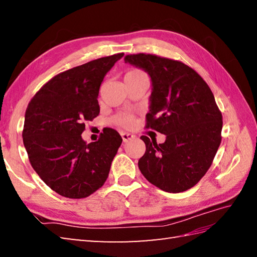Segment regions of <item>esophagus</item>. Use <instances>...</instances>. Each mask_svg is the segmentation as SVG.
I'll return each mask as SVG.
<instances>
[{
  "label": "esophagus",
  "instance_id": "34e87169",
  "mask_svg": "<svg viewBox=\"0 0 257 257\" xmlns=\"http://www.w3.org/2000/svg\"><path fill=\"white\" fill-rule=\"evenodd\" d=\"M121 137H122V140L124 141V143H127V141L134 139L135 136L132 135V134H129V133H121Z\"/></svg>",
  "mask_w": 257,
  "mask_h": 257
}]
</instances>
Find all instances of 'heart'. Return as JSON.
<instances>
[{
  "mask_svg": "<svg viewBox=\"0 0 257 257\" xmlns=\"http://www.w3.org/2000/svg\"><path fill=\"white\" fill-rule=\"evenodd\" d=\"M141 76H146L144 72H141L139 69H132L130 72H128L124 76V79L128 78H136V77H141ZM112 122L117 125H120V127L123 128H130L134 124L135 120L132 114H129L127 112H120L116 114L112 118Z\"/></svg>",
  "mask_w": 257,
  "mask_h": 257,
  "instance_id": "1",
  "label": "heart"
}]
</instances>
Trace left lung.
Segmentation results:
<instances>
[{
	"instance_id": "8db88e82",
	"label": "left lung",
	"mask_w": 257,
	"mask_h": 257,
	"mask_svg": "<svg viewBox=\"0 0 257 257\" xmlns=\"http://www.w3.org/2000/svg\"><path fill=\"white\" fill-rule=\"evenodd\" d=\"M124 61L152 80L146 129L166 135L163 144L141 136L146 152L138 161L144 177L166 192L179 193L209 170L222 140V112L205 80L184 63L154 54H130Z\"/></svg>"
}]
</instances>
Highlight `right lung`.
<instances>
[{
    "mask_svg": "<svg viewBox=\"0 0 257 257\" xmlns=\"http://www.w3.org/2000/svg\"><path fill=\"white\" fill-rule=\"evenodd\" d=\"M123 53L101 57L54 76L26 108L24 147L33 169L48 187L69 199H84L106 182L122 138L103 129L99 139L81 138L86 121L99 114L97 97L105 75Z\"/></svg>",
    "mask_w": 257,
    "mask_h": 257,
    "instance_id": "right-lung-1",
    "label": "right lung"
}]
</instances>
